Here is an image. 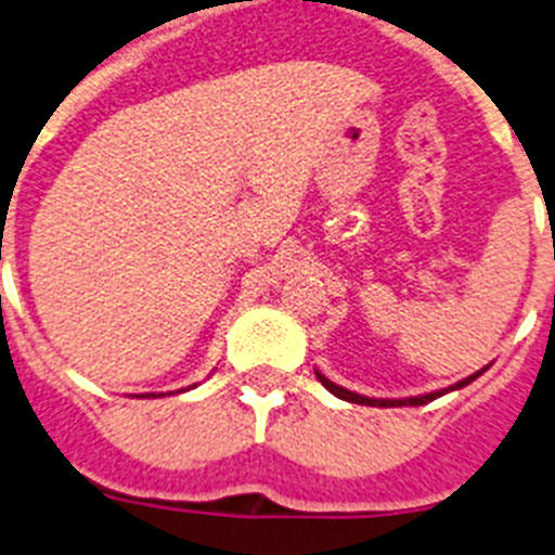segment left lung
<instances>
[{"mask_svg":"<svg viewBox=\"0 0 555 555\" xmlns=\"http://www.w3.org/2000/svg\"><path fill=\"white\" fill-rule=\"evenodd\" d=\"M483 370H487V366H483ZM483 370H480V372H483ZM480 372H475V375L464 377V380H459V384L450 386V389L430 391V395H420V397H403V400H380V397L356 395V391H350V389H345V386H336V384H333V380H327V377L322 375V372H317V377H320V384L325 386V389L331 391V395H336L338 400H347V403H358V405H375V409H395V405H425V403H430V400H436V397H442V395H448V391H455V389H461V386L473 384V380L480 375Z\"/></svg>","mask_w":555,"mask_h":555,"instance_id":"8db88e82","label":"left lung"}]
</instances>
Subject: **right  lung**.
Returning <instances> with one entry per match:
<instances>
[{
	"label": "right lung",
	"instance_id": "obj_1",
	"mask_svg": "<svg viewBox=\"0 0 555 555\" xmlns=\"http://www.w3.org/2000/svg\"><path fill=\"white\" fill-rule=\"evenodd\" d=\"M141 397H144V395H141ZM146 397H155V395H146Z\"/></svg>",
	"mask_w": 555,
	"mask_h": 555
}]
</instances>
